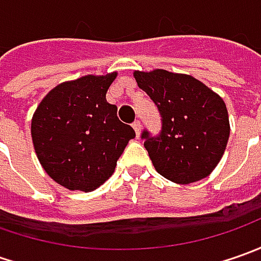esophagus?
<instances>
[{
  "instance_id": "esophagus-1",
  "label": "esophagus",
  "mask_w": 261,
  "mask_h": 261,
  "mask_svg": "<svg viewBox=\"0 0 261 261\" xmlns=\"http://www.w3.org/2000/svg\"><path fill=\"white\" fill-rule=\"evenodd\" d=\"M132 127L135 129V134H136V138H139V134H141V122L139 120H136L132 123Z\"/></svg>"
}]
</instances>
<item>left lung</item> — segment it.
Here are the masks:
<instances>
[{"instance_id": "8db88e82", "label": "left lung", "mask_w": 261, "mask_h": 261, "mask_svg": "<svg viewBox=\"0 0 261 261\" xmlns=\"http://www.w3.org/2000/svg\"><path fill=\"white\" fill-rule=\"evenodd\" d=\"M134 76L161 115V132L141 135L156 171L178 185L207 177L229 138L224 100L192 75L154 69L135 71Z\"/></svg>"}]
</instances>
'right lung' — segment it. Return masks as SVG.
<instances>
[{"label":"right lung","mask_w":261,"mask_h":261,"mask_svg":"<svg viewBox=\"0 0 261 261\" xmlns=\"http://www.w3.org/2000/svg\"><path fill=\"white\" fill-rule=\"evenodd\" d=\"M116 72L86 75L52 88L32 119L36 155L52 180L91 192L113 174L135 130L117 117L106 93Z\"/></svg>","instance_id":"1"}]
</instances>
